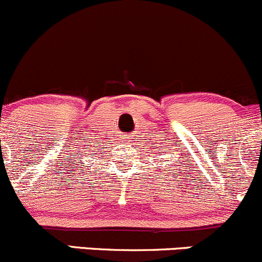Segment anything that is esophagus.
I'll return each instance as SVG.
<instances>
[{"label": "esophagus", "instance_id": "1", "mask_svg": "<svg viewBox=\"0 0 262 262\" xmlns=\"http://www.w3.org/2000/svg\"><path fill=\"white\" fill-rule=\"evenodd\" d=\"M124 139H125V142H126V143H128V142H130V137H129V136L124 137Z\"/></svg>", "mask_w": 262, "mask_h": 262}]
</instances>
